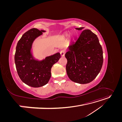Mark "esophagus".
<instances>
[{
  "label": "esophagus",
  "mask_w": 122,
  "mask_h": 122,
  "mask_svg": "<svg viewBox=\"0 0 122 122\" xmlns=\"http://www.w3.org/2000/svg\"><path fill=\"white\" fill-rule=\"evenodd\" d=\"M65 53H66V51L64 50H61V52H60V54H61V56H65Z\"/></svg>",
  "instance_id": "esophagus-1"
}]
</instances>
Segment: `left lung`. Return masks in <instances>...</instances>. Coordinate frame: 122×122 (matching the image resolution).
<instances>
[{
	"label": "left lung",
	"mask_w": 122,
	"mask_h": 122,
	"mask_svg": "<svg viewBox=\"0 0 122 122\" xmlns=\"http://www.w3.org/2000/svg\"><path fill=\"white\" fill-rule=\"evenodd\" d=\"M65 57L70 80L80 84L92 81L100 72L103 62L102 48L97 35L89 29L83 30L76 42L68 47Z\"/></svg>",
	"instance_id": "8db88e82"
}]
</instances>
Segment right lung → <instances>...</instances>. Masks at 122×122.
Here are the masks:
<instances>
[{
  "mask_svg": "<svg viewBox=\"0 0 122 122\" xmlns=\"http://www.w3.org/2000/svg\"><path fill=\"white\" fill-rule=\"evenodd\" d=\"M43 32L45 31L34 28L24 33L17 43L15 54V62L20 78L26 84L34 87L44 86L48 82L51 68L61 57L58 52L42 61L34 59L31 52L32 44Z\"/></svg>",
  "mask_w": 122,
  "mask_h": 122,
  "instance_id": "obj_1",
  "label": "right lung"
}]
</instances>
